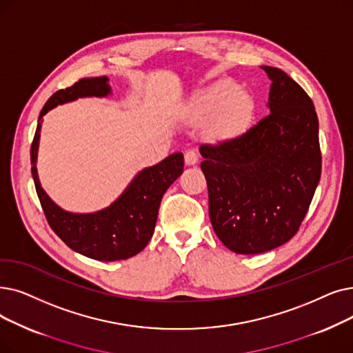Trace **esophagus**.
<instances>
[{"instance_id":"34e87169","label":"esophagus","mask_w":353,"mask_h":353,"mask_svg":"<svg viewBox=\"0 0 353 353\" xmlns=\"http://www.w3.org/2000/svg\"><path fill=\"white\" fill-rule=\"evenodd\" d=\"M185 161L188 165H194L199 161V156L194 150H188L185 152Z\"/></svg>"}]
</instances>
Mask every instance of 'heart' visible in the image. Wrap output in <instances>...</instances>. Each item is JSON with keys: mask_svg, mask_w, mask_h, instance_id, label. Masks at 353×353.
<instances>
[{"mask_svg": "<svg viewBox=\"0 0 353 353\" xmlns=\"http://www.w3.org/2000/svg\"><path fill=\"white\" fill-rule=\"evenodd\" d=\"M229 81H219L201 90L192 99L190 114L197 121H208L213 117L209 132L213 137L232 135L241 130L250 114V99L242 92L235 91Z\"/></svg>", "mask_w": 353, "mask_h": 353, "instance_id": "obj_1", "label": "heart"}]
</instances>
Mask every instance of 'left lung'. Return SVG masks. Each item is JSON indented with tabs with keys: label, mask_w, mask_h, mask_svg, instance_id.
I'll return each mask as SVG.
<instances>
[{
	"label": "left lung",
	"mask_w": 353,
	"mask_h": 353,
	"mask_svg": "<svg viewBox=\"0 0 353 353\" xmlns=\"http://www.w3.org/2000/svg\"><path fill=\"white\" fill-rule=\"evenodd\" d=\"M261 69L271 81L270 115L236 139L199 148L213 231L242 255L271 251L296 235L321 173L312 99L281 69Z\"/></svg>",
	"instance_id": "1"
}]
</instances>
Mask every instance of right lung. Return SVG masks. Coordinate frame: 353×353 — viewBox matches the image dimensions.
<instances>
[{
	"mask_svg": "<svg viewBox=\"0 0 353 353\" xmlns=\"http://www.w3.org/2000/svg\"><path fill=\"white\" fill-rule=\"evenodd\" d=\"M112 94L106 76L83 78L73 86L57 90L44 103L32 144V174L43 212L56 235L69 248L98 261H118L141 252L154 234L163 194L183 173L181 152L137 173L115 201L101 210L74 213L56 205L44 192L37 174V152L43 117L57 105L79 98H105Z\"/></svg>",
	"mask_w": 353,
	"mask_h": 353,
	"instance_id": "obj_1",
	"label": "right lung"
}]
</instances>
